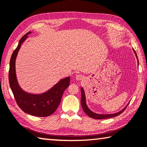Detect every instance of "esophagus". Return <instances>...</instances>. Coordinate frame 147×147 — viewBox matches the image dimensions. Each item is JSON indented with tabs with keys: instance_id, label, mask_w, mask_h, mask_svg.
Instances as JSON below:
<instances>
[{
	"instance_id": "1",
	"label": "esophagus",
	"mask_w": 147,
	"mask_h": 147,
	"mask_svg": "<svg viewBox=\"0 0 147 147\" xmlns=\"http://www.w3.org/2000/svg\"><path fill=\"white\" fill-rule=\"evenodd\" d=\"M75 78L76 80H81L83 79V76H82L81 74H76Z\"/></svg>"
}]
</instances>
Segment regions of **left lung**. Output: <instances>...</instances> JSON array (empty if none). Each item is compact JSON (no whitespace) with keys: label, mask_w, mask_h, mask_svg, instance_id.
<instances>
[{"label":"left lung","mask_w":147,"mask_h":147,"mask_svg":"<svg viewBox=\"0 0 147 147\" xmlns=\"http://www.w3.org/2000/svg\"><path fill=\"white\" fill-rule=\"evenodd\" d=\"M134 53H135V54H136V56L137 59H138V56H137V54H136V51H134ZM138 65H139V61H138ZM81 94H82L81 105H82V108L84 109V111L89 117H90L93 118L94 119H108V118L114 117L117 116L119 115H120L121 113H123V111L125 110V109L126 108V107H127V106L128 105V104H127V105H126V106H125V108H124L123 109H122L121 111H119V112H117V113H116L106 114V115H104V114H97V113H95L93 112V111H91L90 109L88 108V106H87V104H86L85 93H84V89H83L82 88H81Z\"/></svg>","instance_id":"left-lung-1"}]
</instances>
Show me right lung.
Listing matches in <instances>:
<instances>
[{"instance_id": "add662e5", "label": "right lung", "mask_w": 147, "mask_h": 147, "mask_svg": "<svg viewBox=\"0 0 147 147\" xmlns=\"http://www.w3.org/2000/svg\"><path fill=\"white\" fill-rule=\"evenodd\" d=\"M30 32L22 37L18 46L12 54L9 69V83L17 105L24 112L37 117H48L56 110L62 95L70 84V76L61 79L45 93L34 94L24 91L17 82L16 74V59L21 44L28 38Z\"/></svg>"}]
</instances>
